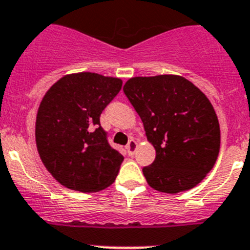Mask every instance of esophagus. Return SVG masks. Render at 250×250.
Listing matches in <instances>:
<instances>
[{
  "instance_id": "1",
  "label": "esophagus",
  "mask_w": 250,
  "mask_h": 250,
  "mask_svg": "<svg viewBox=\"0 0 250 250\" xmlns=\"http://www.w3.org/2000/svg\"><path fill=\"white\" fill-rule=\"evenodd\" d=\"M136 149H138V143H136L134 139H131V140H130L126 145L127 154H129V155H134L136 151Z\"/></svg>"
}]
</instances>
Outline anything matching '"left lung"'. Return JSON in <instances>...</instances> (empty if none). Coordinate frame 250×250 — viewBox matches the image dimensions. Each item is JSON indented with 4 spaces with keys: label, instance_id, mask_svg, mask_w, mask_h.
Returning <instances> with one entry per match:
<instances>
[{
    "label": "left lung",
    "instance_id": "8db88e82",
    "mask_svg": "<svg viewBox=\"0 0 250 250\" xmlns=\"http://www.w3.org/2000/svg\"><path fill=\"white\" fill-rule=\"evenodd\" d=\"M124 92L156 151L154 163L143 169L147 184L167 194L199 184L220 149L219 121L205 94L178 75L131 77Z\"/></svg>",
    "mask_w": 250,
    "mask_h": 250
}]
</instances>
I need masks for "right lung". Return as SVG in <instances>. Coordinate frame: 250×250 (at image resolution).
<instances>
[{"label": "right lung", "instance_id": "obj_1", "mask_svg": "<svg viewBox=\"0 0 250 250\" xmlns=\"http://www.w3.org/2000/svg\"><path fill=\"white\" fill-rule=\"evenodd\" d=\"M123 81L95 72L65 75L51 86L37 110L36 145L48 173L81 193L110 187L124 160L107 143L100 115Z\"/></svg>", "mask_w": 250, "mask_h": 250}]
</instances>
